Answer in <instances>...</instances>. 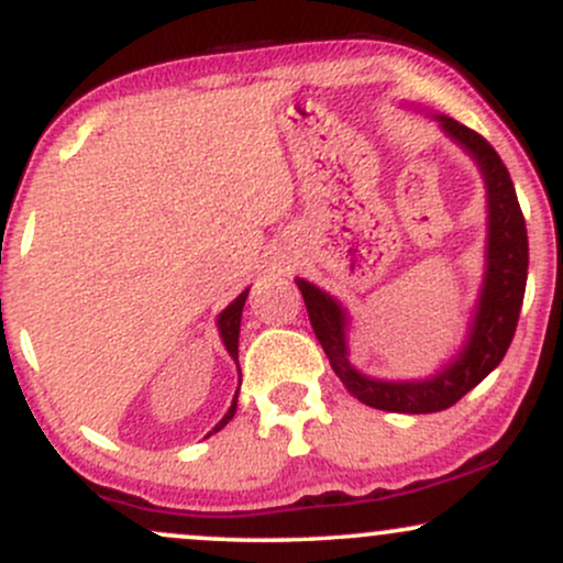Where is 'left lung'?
I'll return each mask as SVG.
<instances>
[{
    "mask_svg": "<svg viewBox=\"0 0 563 563\" xmlns=\"http://www.w3.org/2000/svg\"><path fill=\"white\" fill-rule=\"evenodd\" d=\"M437 119L448 137L461 142L468 156H474L479 164L484 185H487L489 209L487 273H484V286L476 314L471 320L468 339L455 354V360L426 380H376L363 376L349 363L344 307L325 290L296 277L312 331L325 349L333 373L352 397L386 412H412V416L439 412L466 397L503 363L510 341H514L521 301H525L529 267L527 224L506 164L497 156L495 147L474 129L463 126L461 121L448 119V115H437Z\"/></svg>",
    "mask_w": 563,
    "mask_h": 563,
    "instance_id": "8db88e82",
    "label": "left lung"
}]
</instances>
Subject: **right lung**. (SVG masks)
<instances>
[{
    "mask_svg": "<svg viewBox=\"0 0 563 563\" xmlns=\"http://www.w3.org/2000/svg\"><path fill=\"white\" fill-rule=\"evenodd\" d=\"M245 299H249V290H243V294L238 296V299L232 301L230 307L224 309V312L219 314V320H217L219 335H222L224 346H228L230 357H235V363H238V335H241V314H243V303H245ZM235 407H238V394H235V399H232L228 416H224L222 421H219V423L214 426V431H209V434H217L219 429H224V426H228V423L232 421V416H235Z\"/></svg>",
    "mask_w": 563,
    "mask_h": 563,
    "instance_id": "1",
    "label": "right lung"
}]
</instances>
